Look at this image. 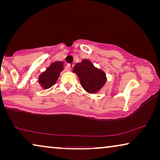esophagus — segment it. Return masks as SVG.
Here are the masks:
<instances>
[{"mask_svg":"<svg viewBox=\"0 0 160 160\" xmlns=\"http://www.w3.org/2000/svg\"><path fill=\"white\" fill-rule=\"evenodd\" d=\"M67 66L69 68V70H71V69L73 68V66H74V65L73 64V63H69V64L67 65Z\"/></svg>","mask_w":160,"mask_h":160,"instance_id":"esophagus-1","label":"esophagus"}]
</instances>
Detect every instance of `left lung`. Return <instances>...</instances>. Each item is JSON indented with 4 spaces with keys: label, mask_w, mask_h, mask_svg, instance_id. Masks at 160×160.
<instances>
[{
    "label": "left lung",
    "mask_w": 160,
    "mask_h": 160,
    "mask_svg": "<svg viewBox=\"0 0 160 160\" xmlns=\"http://www.w3.org/2000/svg\"><path fill=\"white\" fill-rule=\"evenodd\" d=\"M74 73L79 78L83 88L89 93H96L106 82V74L94 66L88 60H83L73 67Z\"/></svg>",
    "instance_id": "8db88e82"
}]
</instances>
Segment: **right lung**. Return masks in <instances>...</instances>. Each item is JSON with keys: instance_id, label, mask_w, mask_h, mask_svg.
Wrapping results in <instances>:
<instances>
[{"instance_id": "obj_1", "label": "right lung", "mask_w": 160, "mask_h": 160, "mask_svg": "<svg viewBox=\"0 0 160 160\" xmlns=\"http://www.w3.org/2000/svg\"><path fill=\"white\" fill-rule=\"evenodd\" d=\"M63 70L62 62H55L52 63L51 65L44 72L39 76L38 82L44 89H49L53 86L58 81L60 72Z\"/></svg>"}]
</instances>
